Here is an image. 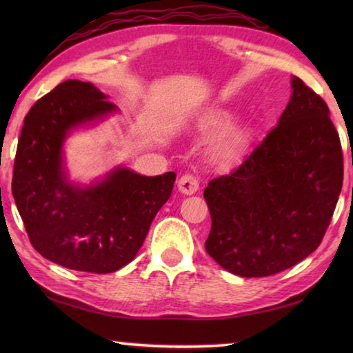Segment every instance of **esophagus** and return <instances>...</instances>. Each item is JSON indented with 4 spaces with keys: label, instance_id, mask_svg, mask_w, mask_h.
I'll list each match as a JSON object with an SVG mask.
<instances>
[{
    "label": "esophagus",
    "instance_id": "obj_1",
    "mask_svg": "<svg viewBox=\"0 0 353 353\" xmlns=\"http://www.w3.org/2000/svg\"><path fill=\"white\" fill-rule=\"evenodd\" d=\"M177 187L183 194H193L199 190V181L194 174H190V172H187V174H183L181 179H179Z\"/></svg>",
    "mask_w": 353,
    "mask_h": 353
}]
</instances>
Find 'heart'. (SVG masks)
<instances>
[{
    "label": "heart",
    "instance_id": "obj_1",
    "mask_svg": "<svg viewBox=\"0 0 353 353\" xmlns=\"http://www.w3.org/2000/svg\"><path fill=\"white\" fill-rule=\"evenodd\" d=\"M230 121H232V118L227 115V113H218V115H214L208 119V126L213 129H225L230 126ZM248 140H249L248 130H238V132L232 135L230 140L224 145V152L227 155L238 154L244 146H246Z\"/></svg>",
    "mask_w": 353,
    "mask_h": 353
}]
</instances>
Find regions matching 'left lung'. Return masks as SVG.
I'll return each instance as SVG.
<instances>
[{"label": "left lung", "instance_id": "1", "mask_svg": "<svg viewBox=\"0 0 353 353\" xmlns=\"http://www.w3.org/2000/svg\"><path fill=\"white\" fill-rule=\"evenodd\" d=\"M282 117L240 166L208 182V255L232 274L268 277L318 249L343 188V148L330 110L292 77Z\"/></svg>", "mask_w": 353, "mask_h": 353}]
</instances>
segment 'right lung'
Wrapping results in <instances>:
<instances>
[{"mask_svg":"<svg viewBox=\"0 0 353 353\" xmlns=\"http://www.w3.org/2000/svg\"><path fill=\"white\" fill-rule=\"evenodd\" d=\"M115 109L93 83L70 79L40 98L21 128L12 194L34 249L68 270L107 274L132 261L174 187L172 171L146 177L126 168L88 188L67 182L65 135Z\"/></svg>","mask_w":353,"mask_h":353,"instance_id":"add662e5","label":"right lung"}]
</instances>
